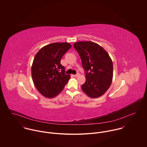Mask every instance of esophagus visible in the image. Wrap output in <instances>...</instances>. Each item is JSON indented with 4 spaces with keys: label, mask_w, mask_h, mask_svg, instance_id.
I'll return each mask as SVG.
<instances>
[{
    "label": "esophagus",
    "mask_w": 147,
    "mask_h": 147,
    "mask_svg": "<svg viewBox=\"0 0 147 147\" xmlns=\"http://www.w3.org/2000/svg\"><path fill=\"white\" fill-rule=\"evenodd\" d=\"M79 75H80L79 74H76V75H74L73 76H74V77H78V76H79Z\"/></svg>",
    "instance_id": "1"
}]
</instances>
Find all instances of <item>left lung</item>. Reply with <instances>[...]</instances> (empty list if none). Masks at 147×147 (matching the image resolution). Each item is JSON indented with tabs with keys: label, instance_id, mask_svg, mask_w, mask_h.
<instances>
[{
	"label": "left lung",
	"instance_id": "1",
	"mask_svg": "<svg viewBox=\"0 0 147 147\" xmlns=\"http://www.w3.org/2000/svg\"><path fill=\"white\" fill-rule=\"evenodd\" d=\"M74 47L80 56L85 70L83 91L89 97L98 98L109 88L113 78V63L107 51L98 44L78 42Z\"/></svg>",
	"mask_w": 147,
	"mask_h": 147
}]
</instances>
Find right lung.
<instances>
[{"mask_svg":"<svg viewBox=\"0 0 147 147\" xmlns=\"http://www.w3.org/2000/svg\"><path fill=\"white\" fill-rule=\"evenodd\" d=\"M71 47L68 43H53L42 47L36 54L31 74L36 89L43 96L55 97L69 80L70 75L65 74L60 60Z\"/></svg>","mask_w":147,"mask_h":147,"instance_id":"obj_1","label":"right lung"}]
</instances>
